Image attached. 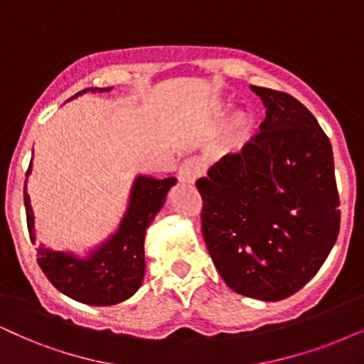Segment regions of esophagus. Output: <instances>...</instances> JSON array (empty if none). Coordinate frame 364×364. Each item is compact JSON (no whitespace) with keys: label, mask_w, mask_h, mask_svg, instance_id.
Here are the masks:
<instances>
[{"label":"esophagus","mask_w":364,"mask_h":364,"mask_svg":"<svg viewBox=\"0 0 364 364\" xmlns=\"http://www.w3.org/2000/svg\"><path fill=\"white\" fill-rule=\"evenodd\" d=\"M201 176V164L196 159H188L179 166L178 178L183 183H195L196 178Z\"/></svg>","instance_id":"1"}]
</instances>
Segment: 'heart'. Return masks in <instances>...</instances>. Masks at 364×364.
I'll use <instances>...</instances> for the list:
<instances>
[{"instance_id":"b5f03b06","label":"heart","mask_w":364,"mask_h":364,"mask_svg":"<svg viewBox=\"0 0 364 364\" xmlns=\"http://www.w3.org/2000/svg\"><path fill=\"white\" fill-rule=\"evenodd\" d=\"M248 126H250V119L245 112L237 114L232 122V131H230V146H238L245 137Z\"/></svg>"}]
</instances>
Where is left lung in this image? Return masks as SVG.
<instances>
[{"instance_id":"left-lung-1","label":"left lung","mask_w":364,"mask_h":364,"mask_svg":"<svg viewBox=\"0 0 364 364\" xmlns=\"http://www.w3.org/2000/svg\"><path fill=\"white\" fill-rule=\"evenodd\" d=\"M265 105L260 132L200 178L201 233L232 291L282 301L317 274L339 233L329 137L285 92L250 87Z\"/></svg>"}]
</instances>
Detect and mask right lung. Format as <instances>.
Segmentation results:
<instances>
[{"mask_svg": "<svg viewBox=\"0 0 364 364\" xmlns=\"http://www.w3.org/2000/svg\"><path fill=\"white\" fill-rule=\"evenodd\" d=\"M109 92L104 87H90L79 92ZM75 95V97H77ZM31 163L26 171L28 176ZM176 185L174 178L156 179L151 176H137L129 198V208L124 215L119 230L102 245L90 252L87 259L53 252L50 248H36V262L60 292L73 301L89 306H112L126 301L136 294L144 279V237L154 216L164 205V198L171 186ZM25 210L26 223L31 242H35L33 213L25 181Z\"/></svg>", "mask_w": 364, "mask_h": 364, "instance_id": "obj_1", "label": "right lung"}]
</instances>
